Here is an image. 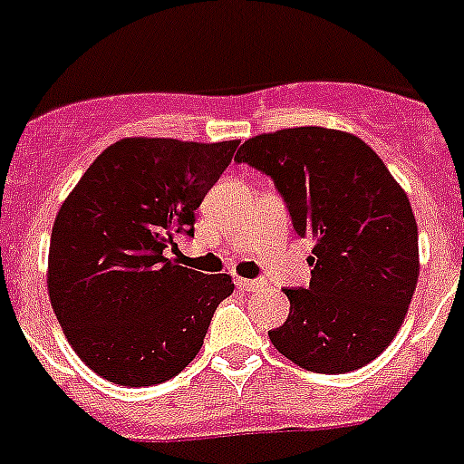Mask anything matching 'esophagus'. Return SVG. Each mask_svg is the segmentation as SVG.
Instances as JSON below:
<instances>
[{"mask_svg":"<svg viewBox=\"0 0 464 464\" xmlns=\"http://www.w3.org/2000/svg\"><path fill=\"white\" fill-rule=\"evenodd\" d=\"M236 285H238L240 290L256 292L259 287H262V283H259V280H250V278H238V280H236Z\"/></svg>","mask_w":464,"mask_h":464,"instance_id":"1","label":"esophagus"}]
</instances>
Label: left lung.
<instances>
[{
    "label": "left lung",
    "instance_id": "left-lung-1",
    "mask_svg": "<svg viewBox=\"0 0 464 464\" xmlns=\"http://www.w3.org/2000/svg\"><path fill=\"white\" fill-rule=\"evenodd\" d=\"M274 179L299 238L314 240L309 287L285 290L271 344L311 372L358 371L394 340L420 276L418 224L380 155L349 131L292 127L240 146Z\"/></svg>",
    "mask_w": 464,
    "mask_h": 464
}]
</instances>
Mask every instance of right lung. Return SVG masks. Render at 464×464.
<instances>
[{
    "label": "right lung",
    "mask_w": 464,
    "mask_h": 464,
    "mask_svg": "<svg viewBox=\"0 0 464 464\" xmlns=\"http://www.w3.org/2000/svg\"><path fill=\"white\" fill-rule=\"evenodd\" d=\"M240 141L131 136L93 160L56 214L46 285L70 346L96 375L150 387L200 352L228 274L205 276L167 256L193 236L202 198Z\"/></svg>",
    "instance_id": "obj_1"
}]
</instances>
